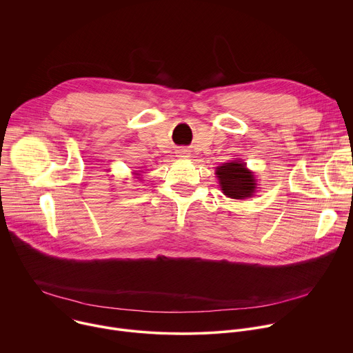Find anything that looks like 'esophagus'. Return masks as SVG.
I'll list each match as a JSON object with an SVG mask.
<instances>
[{
    "label": "esophagus",
    "mask_w": 353,
    "mask_h": 353,
    "mask_svg": "<svg viewBox=\"0 0 353 353\" xmlns=\"http://www.w3.org/2000/svg\"><path fill=\"white\" fill-rule=\"evenodd\" d=\"M189 150H186V149H181V150H178V157H181V159H188L189 157Z\"/></svg>",
    "instance_id": "1"
}]
</instances>
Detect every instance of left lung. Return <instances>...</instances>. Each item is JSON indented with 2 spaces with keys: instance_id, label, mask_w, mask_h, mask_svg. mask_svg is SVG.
Here are the masks:
<instances>
[{
  "instance_id": "8db88e82",
  "label": "left lung",
  "mask_w": 353,
  "mask_h": 353,
  "mask_svg": "<svg viewBox=\"0 0 353 353\" xmlns=\"http://www.w3.org/2000/svg\"><path fill=\"white\" fill-rule=\"evenodd\" d=\"M216 175L221 186L223 193L227 197L243 200L252 197L256 192V178L252 171L246 168V163L241 160H234L231 163H224L217 167Z\"/></svg>"
}]
</instances>
